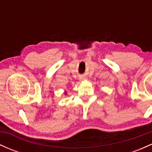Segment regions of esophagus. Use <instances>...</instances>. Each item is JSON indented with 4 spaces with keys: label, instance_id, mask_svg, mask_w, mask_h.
Instances as JSON below:
<instances>
[{
    "label": "esophagus",
    "instance_id": "34e87169",
    "mask_svg": "<svg viewBox=\"0 0 152 152\" xmlns=\"http://www.w3.org/2000/svg\"><path fill=\"white\" fill-rule=\"evenodd\" d=\"M79 79H80V81H85V80H86V77L85 76H81V77L79 78Z\"/></svg>",
    "mask_w": 152,
    "mask_h": 152
}]
</instances>
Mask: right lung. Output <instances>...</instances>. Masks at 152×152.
I'll return each mask as SVG.
<instances>
[{
    "instance_id": "add662e5",
    "label": "right lung",
    "mask_w": 152,
    "mask_h": 152,
    "mask_svg": "<svg viewBox=\"0 0 152 152\" xmlns=\"http://www.w3.org/2000/svg\"><path fill=\"white\" fill-rule=\"evenodd\" d=\"M64 94H65V95H66V94H67V93H66V91L64 92Z\"/></svg>"
}]
</instances>
